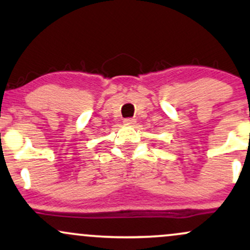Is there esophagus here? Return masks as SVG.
I'll use <instances>...</instances> for the list:
<instances>
[{
    "mask_svg": "<svg viewBox=\"0 0 250 250\" xmlns=\"http://www.w3.org/2000/svg\"><path fill=\"white\" fill-rule=\"evenodd\" d=\"M135 120L134 119H125V121H123V123L127 125H135Z\"/></svg>",
    "mask_w": 250,
    "mask_h": 250,
    "instance_id": "obj_1",
    "label": "esophagus"
}]
</instances>
